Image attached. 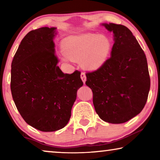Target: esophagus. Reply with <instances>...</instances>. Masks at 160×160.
<instances>
[{"label":"esophagus","instance_id":"esophagus-1","mask_svg":"<svg viewBox=\"0 0 160 160\" xmlns=\"http://www.w3.org/2000/svg\"><path fill=\"white\" fill-rule=\"evenodd\" d=\"M81 78H82L83 83L85 84V82H86V80H87V77H86V75H85L84 73H81Z\"/></svg>","mask_w":160,"mask_h":160}]
</instances>
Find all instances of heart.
<instances>
[{
	"label": "heart",
	"instance_id": "1",
	"mask_svg": "<svg viewBox=\"0 0 160 160\" xmlns=\"http://www.w3.org/2000/svg\"><path fill=\"white\" fill-rule=\"evenodd\" d=\"M65 55L62 60H82L85 69L95 71L103 66L110 56L112 43L108 37L97 33H83L70 36L62 42Z\"/></svg>",
	"mask_w": 160,
	"mask_h": 160
}]
</instances>
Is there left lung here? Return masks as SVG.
Instances as JSON below:
<instances>
[{
    "label": "left lung",
    "mask_w": 160,
    "mask_h": 160,
    "mask_svg": "<svg viewBox=\"0 0 160 160\" xmlns=\"http://www.w3.org/2000/svg\"><path fill=\"white\" fill-rule=\"evenodd\" d=\"M113 32L111 57L103 66L86 74L93 92L96 113L104 122L122 124L135 117L145 106L150 89L147 60L128 28L102 23Z\"/></svg>",
    "instance_id": "8db88e82"
}]
</instances>
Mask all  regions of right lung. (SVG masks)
I'll use <instances>...</instances> for the list:
<instances>
[{
  "label": "right lung",
  "mask_w": 160,
  "mask_h": 160,
  "mask_svg": "<svg viewBox=\"0 0 160 160\" xmlns=\"http://www.w3.org/2000/svg\"><path fill=\"white\" fill-rule=\"evenodd\" d=\"M57 28L28 32L13 58L11 91L17 110L32 128L43 132L60 130L69 122L81 73H62L55 55Z\"/></svg>",
  "instance_id": "1"
}]
</instances>
